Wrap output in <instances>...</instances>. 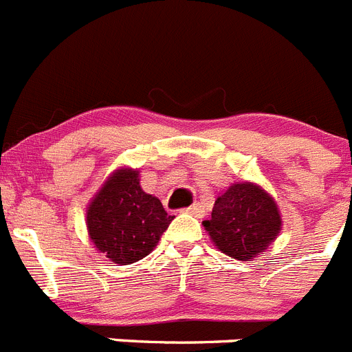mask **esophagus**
Segmentation results:
<instances>
[{"label":"esophagus","mask_w":352,"mask_h":352,"mask_svg":"<svg viewBox=\"0 0 352 352\" xmlns=\"http://www.w3.org/2000/svg\"><path fill=\"white\" fill-rule=\"evenodd\" d=\"M185 213H188V214H194V217H201V214H203V208H201V204H192V206H188V208H185Z\"/></svg>","instance_id":"1"}]
</instances>
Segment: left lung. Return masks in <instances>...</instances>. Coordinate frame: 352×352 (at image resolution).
<instances>
[{
  "mask_svg": "<svg viewBox=\"0 0 352 352\" xmlns=\"http://www.w3.org/2000/svg\"><path fill=\"white\" fill-rule=\"evenodd\" d=\"M211 241L231 259L250 261L263 254L282 229L275 199L252 182L232 183L214 201L211 219L203 222Z\"/></svg>",
  "mask_w": 352,
  "mask_h": 352,
  "instance_id": "8db88e82",
  "label": "left lung"
}]
</instances>
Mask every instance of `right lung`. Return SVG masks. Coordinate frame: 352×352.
<instances>
[{
	"mask_svg": "<svg viewBox=\"0 0 352 352\" xmlns=\"http://www.w3.org/2000/svg\"><path fill=\"white\" fill-rule=\"evenodd\" d=\"M173 219L160 199L142 190L139 169L132 167L114 170L86 208L89 239L120 266L151 254Z\"/></svg>",
	"mask_w": 352,
	"mask_h": 352,
	"instance_id": "obj_1",
	"label": "right lung"
}]
</instances>
